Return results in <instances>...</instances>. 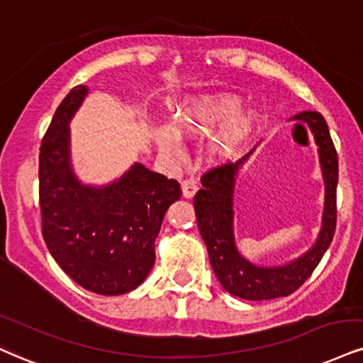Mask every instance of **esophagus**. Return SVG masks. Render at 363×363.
Instances as JSON below:
<instances>
[{"label":"esophagus","mask_w":363,"mask_h":363,"mask_svg":"<svg viewBox=\"0 0 363 363\" xmlns=\"http://www.w3.org/2000/svg\"><path fill=\"white\" fill-rule=\"evenodd\" d=\"M182 196L184 198H193V196L196 194V191H198V182L194 181V179H186V181H182Z\"/></svg>","instance_id":"34e87169"}]
</instances>
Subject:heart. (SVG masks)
Here are the masks:
<instances>
[{
    "instance_id": "heart-1",
    "label": "heart",
    "mask_w": 363,
    "mask_h": 363,
    "mask_svg": "<svg viewBox=\"0 0 363 363\" xmlns=\"http://www.w3.org/2000/svg\"><path fill=\"white\" fill-rule=\"evenodd\" d=\"M240 104L242 99L228 93L199 96L179 108L172 118V126H160L155 130L157 147L170 159H179L184 154V145L179 135L187 138H204L226 121L221 132L209 142L208 155L215 160L228 159L252 132L257 121V113L252 108L240 110Z\"/></svg>"
}]
</instances>
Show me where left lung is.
I'll return each instance as SVG.
<instances>
[{"label": "left lung", "instance_id": "obj_1", "mask_svg": "<svg viewBox=\"0 0 363 363\" xmlns=\"http://www.w3.org/2000/svg\"><path fill=\"white\" fill-rule=\"evenodd\" d=\"M292 120L304 121L318 145L320 167L325 182V208L321 230L316 242L298 259L282 265L253 264L240 253L235 242V184L240 167L253 154L252 148L235 164H225L208 170L201 177L203 189L194 196L198 226L206 243L209 262L215 276L226 292L248 301H267L289 296L298 291L328 250L336 226V184H338V157L330 137L325 118L316 111H304Z\"/></svg>", "mask_w": 363, "mask_h": 363}]
</instances>
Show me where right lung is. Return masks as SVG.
I'll return each mask as SVG.
<instances>
[{
  "label": "right lung",
  "mask_w": 363,
  "mask_h": 363,
  "mask_svg": "<svg viewBox=\"0 0 363 363\" xmlns=\"http://www.w3.org/2000/svg\"><path fill=\"white\" fill-rule=\"evenodd\" d=\"M87 91L86 86L72 87L42 140V235L50 255L74 282L96 294H126L154 267L155 238L165 211L182 193L177 181L140 162L110 184H82L71 162L69 123Z\"/></svg>",
  "instance_id": "add662e5"
}]
</instances>
